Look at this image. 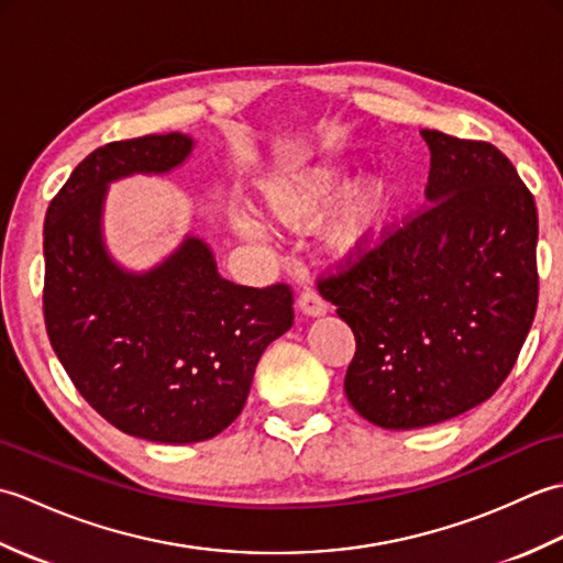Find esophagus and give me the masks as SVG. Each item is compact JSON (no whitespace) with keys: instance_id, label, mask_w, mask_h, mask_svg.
<instances>
[{"instance_id":"34e87169","label":"esophagus","mask_w":563,"mask_h":563,"mask_svg":"<svg viewBox=\"0 0 563 563\" xmlns=\"http://www.w3.org/2000/svg\"><path fill=\"white\" fill-rule=\"evenodd\" d=\"M297 307H300L307 317H321L329 312V305L312 290H305L300 297H297Z\"/></svg>"}]
</instances>
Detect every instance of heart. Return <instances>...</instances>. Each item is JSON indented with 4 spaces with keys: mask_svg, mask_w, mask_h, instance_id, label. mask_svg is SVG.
Returning a JSON list of instances; mask_svg holds the SVG:
<instances>
[{
    "mask_svg": "<svg viewBox=\"0 0 563 563\" xmlns=\"http://www.w3.org/2000/svg\"><path fill=\"white\" fill-rule=\"evenodd\" d=\"M343 176V164L336 159L271 174L258 184V210L273 222L300 230L336 197L319 227L321 249L341 261L361 256L387 222L391 181L387 174H365L339 195Z\"/></svg>",
    "mask_w": 563,
    "mask_h": 563,
    "instance_id": "heart-1",
    "label": "heart"
}]
</instances>
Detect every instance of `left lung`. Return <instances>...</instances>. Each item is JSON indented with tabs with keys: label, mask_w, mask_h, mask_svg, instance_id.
I'll return each mask as SVG.
<instances>
[{
	"label": "left lung",
	"mask_w": 563,
	"mask_h": 563,
	"mask_svg": "<svg viewBox=\"0 0 563 563\" xmlns=\"http://www.w3.org/2000/svg\"><path fill=\"white\" fill-rule=\"evenodd\" d=\"M426 206L319 280L355 333L345 397L389 430L435 426L486 401L537 312V206L488 142L421 130Z\"/></svg>",
	"instance_id": "left-lung-1"
}]
</instances>
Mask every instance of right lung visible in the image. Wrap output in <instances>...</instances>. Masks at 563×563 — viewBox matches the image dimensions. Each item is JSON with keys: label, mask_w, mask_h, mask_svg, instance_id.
<instances>
[{"label": "right lung", "mask_w": 563, "mask_h": 563, "mask_svg": "<svg viewBox=\"0 0 563 563\" xmlns=\"http://www.w3.org/2000/svg\"><path fill=\"white\" fill-rule=\"evenodd\" d=\"M194 145L169 133L93 150L53 198L43 227V314L59 363L111 426L169 445L214 438L242 413L263 351L295 319L288 285L224 280L196 234L142 273L106 249L109 186L169 174Z\"/></svg>", "instance_id": "obj_1"}]
</instances>
